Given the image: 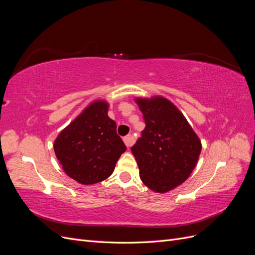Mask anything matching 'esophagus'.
Listing matches in <instances>:
<instances>
[{"label": "esophagus", "instance_id": "34e87169", "mask_svg": "<svg viewBox=\"0 0 255 255\" xmlns=\"http://www.w3.org/2000/svg\"><path fill=\"white\" fill-rule=\"evenodd\" d=\"M123 141H125L126 145L128 146V148H130L132 146L133 142H134V139H133V136L132 135H128L126 137H123Z\"/></svg>", "mask_w": 255, "mask_h": 255}]
</instances>
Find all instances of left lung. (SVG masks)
I'll return each mask as SVG.
<instances>
[{"label": "left lung", "mask_w": 255, "mask_h": 255, "mask_svg": "<svg viewBox=\"0 0 255 255\" xmlns=\"http://www.w3.org/2000/svg\"><path fill=\"white\" fill-rule=\"evenodd\" d=\"M145 128L130 148L142 183L155 192H167L188 179L202 144L184 115L164 97L137 98Z\"/></svg>", "instance_id": "obj_1"}]
</instances>
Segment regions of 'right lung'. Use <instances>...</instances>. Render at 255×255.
Segmentation results:
<instances>
[{"mask_svg":"<svg viewBox=\"0 0 255 255\" xmlns=\"http://www.w3.org/2000/svg\"><path fill=\"white\" fill-rule=\"evenodd\" d=\"M107 111L106 101L92 102L54 141V151L64 171L80 184L106 180L127 150Z\"/></svg>","mask_w":255,"mask_h":255,"instance_id":"right-lung-1","label":"right lung"}]
</instances>
